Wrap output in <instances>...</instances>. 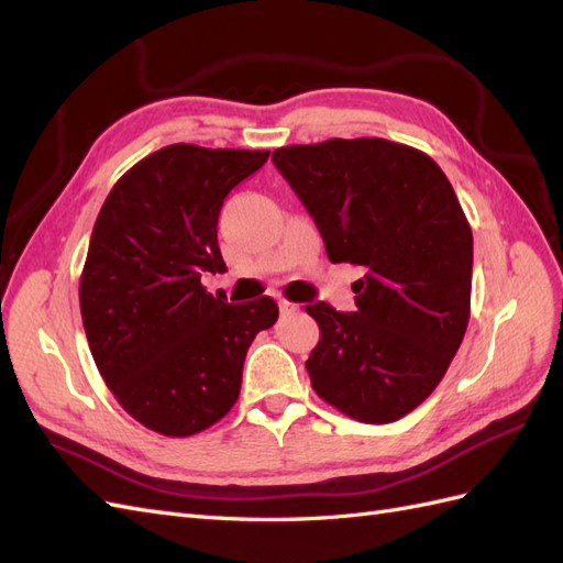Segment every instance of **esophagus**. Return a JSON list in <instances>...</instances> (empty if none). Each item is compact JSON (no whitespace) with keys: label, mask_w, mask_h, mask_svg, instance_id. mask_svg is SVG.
<instances>
[{"label":"esophagus","mask_w":563,"mask_h":563,"mask_svg":"<svg viewBox=\"0 0 563 563\" xmlns=\"http://www.w3.org/2000/svg\"><path fill=\"white\" fill-rule=\"evenodd\" d=\"M279 310H282V314H291V312L298 310V305L288 302V300H279Z\"/></svg>","instance_id":"34e87169"}]
</instances>
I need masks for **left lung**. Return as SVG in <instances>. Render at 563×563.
I'll list each match as a JSON object with an SVG mask.
<instances>
[{
    "label": "left lung",
    "instance_id": "obj_1",
    "mask_svg": "<svg viewBox=\"0 0 563 563\" xmlns=\"http://www.w3.org/2000/svg\"><path fill=\"white\" fill-rule=\"evenodd\" d=\"M272 162L323 236L331 263L366 269L356 312L305 308L319 343L305 368L317 395L352 420L411 413L463 343L472 296V230L424 152L385 139L288 145Z\"/></svg>",
    "mask_w": 563,
    "mask_h": 563
}]
</instances>
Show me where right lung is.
Returning <instances> with one entry per match:
<instances>
[{
    "label": "right lung",
    "mask_w": 563,
    "mask_h": 563,
    "mask_svg": "<svg viewBox=\"0 0 563 563\" xmlns=\"http://www.w3.org/2000/svg\"><path fill=\"white\" fill-rule=\"evenodd\" d=\"M267 150L176 143L114 183L91 232L79 308L93 362L124 411L164 437H192L230 413L255 333L277 302L230 305L203 272H223L218 216Z\"/></svg>",
    "instance_id": "1"
}]
</instances>
